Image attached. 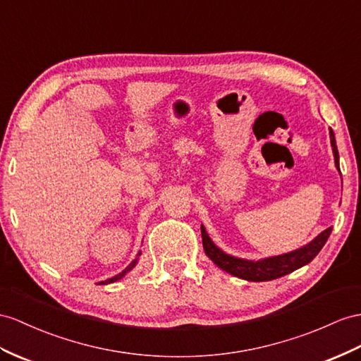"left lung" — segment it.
I'll return each mask as SVG.
<instances>
[{
	"instance_id": "8db88e82",
	"label": "left lung",
	"mask_w": 361,
	"mask_h": 361,
	"mask_svg": "<svg viewBox=\"0 0 361 361\" xmlns=\"http://www.w3.org/2000/svg\"><path fill=\"white\" fill-rule=\"evenodd\" d=\"M329 137H331L332 152H334L336 168L340 171L338 151H337L336 137H334V133H332V129H329ZM331 232H332V227H328L326 230H323L319 236L314 238L310 244L303 245L294 252L273 256V257H265V259H261V261H247V259H241V257H235L224 253L209 238L204 226H201L202 247H204V252L210 257L212 262L216 264L221 270L252 282L273 281V279H277V277L293 273L294 270L300 269V267L310 264L314 257L319 255L322 247L325 245Z\"/></svg>"
}]
</instances>
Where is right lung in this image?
Here are the masks:
<instances>
[{
	"instance_id": "1",
	"label": "right lung",
	"mask_w": 361,
	"mask_h": 361,
	"mask_svg": "<svg viewBox=\"0 0 361 361\" xmlns=\"http://www.w3.org/2000/svg\"><path fill=\"white\" fill-rule=\"evenodd\" d=\"M142 253L140 252H138V255H137V257H135V259L131 262V264H129L128 267H126V269L122 271V273H118L117 276H114V277H111V279H106V281H104V282H99V283H113V282H116V281H118V279H122V277L128 273V271H131L133 269H134V267H135V264H137V261H138V256H140Z\"/></svg>"
}]
</instances>
